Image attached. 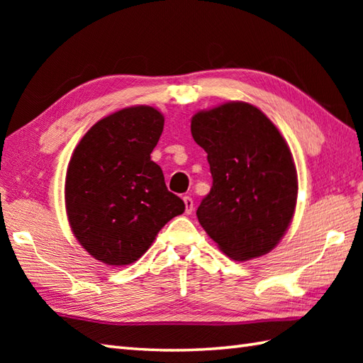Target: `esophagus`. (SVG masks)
I'll list each match as a JSON object with an SVG mask.
<instances>
[{
    "label": "esophagus",
    "instance_id": "1",
    "mask_svg": "<svg viewBox=\"0 0 363 363\" xmlns=\"http://www.w3.org/2000/svg\"><path fill=\"white\" fill-rule=\"evenodd\" d=\"M184 204H186V213L194 212V199L190 196H184Z\"/></svg>",
    "mask_w": 363,
    "mask_h": 363
}]
</instances>
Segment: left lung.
Listing matches in <instances>:
<instances>
[{
  "label": "left lung",
  "mask_w": 363,
  "mask_h": 363,
  "mask_svg": "<svg viewBox=\"0 0 363 363\" xmlns=\"http://www.w3.org/2000/svg\"><path fill=\"white\" fill-rule=\"evenodd\" d=\"M190 129L213 179L196 211L199 225L230 259L264 256L296 207V168L284 137L264 112L242 101L195 113Z\"/></svg>",
  "instance_id": "left-lung-1"
}]
</instances>
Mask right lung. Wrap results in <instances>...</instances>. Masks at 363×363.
Segmentation results:
<instances>
[{"instance_id": "1", "label": "right lung", "mask_w": 363, "mask_h": 363, "mask_svg": "<svg viewBox=\"0 0 363 363\" xmlns=\"http://www.w3.org/2000/svg\"><path fill=\"white\" fill-rule=\"evenodd\" d=\"M162 130L157 109L126 107L91 126L73 151L65 177L68 221L82 248L107 265L140 259L159 230L186 211L151 160Z\"/></svg>"}]
</instances>
